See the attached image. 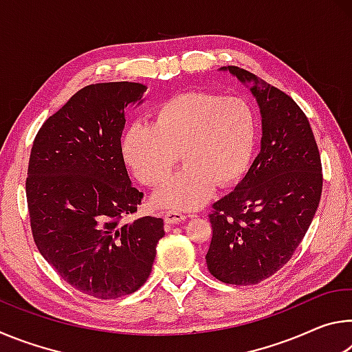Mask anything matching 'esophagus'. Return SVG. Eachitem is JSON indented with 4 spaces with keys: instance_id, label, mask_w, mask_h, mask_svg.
I'll return each mask as SVG.
<instances>
[{
    "instance_id": "1",
    "label": "esophagus",
    "mask_w": 352,
    "mask_h": 352,
    "mask_svg": "<svg viewBox=\"0 0 352 352\" xmlns=\"http://www.w3.org/2000/svg\"><path fill=\"white\" fill-rule=\"evenodd\" d=\"M184 219H186V216H184V214L180 211H168L164 214V222L170 223V225L180 223Z\"/></svg>"
}]
</instances>
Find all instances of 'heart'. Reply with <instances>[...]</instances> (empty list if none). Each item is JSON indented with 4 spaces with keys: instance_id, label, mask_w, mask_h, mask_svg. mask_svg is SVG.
<instances>
[{
    "instance_id": "1",
    "label": "heart",
    "mask_w": 352,
    "mask_h": 352,
    "mask_svg": "<svg viewBox=\"0 0 352 352\" xmlns=\"http://www.w3.org/2000/svg\"><path fill=\"white\" fill-rule=\"evenodd\" d=\"M256 144L253 110L241 98L183 93L153 113L151 126L133 124L122 135V155L141 183L160 188L178 160L182 170L153 197L169 210L204 206L216 189L239 180Z\"/></svg>"
}]
</instances>
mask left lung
Returning a JSON list of instances; mask_svg holds the SVG:
<instances>
[{
    "mask_svg": "<svg viewBox=\"0 0 352 352\" xmlns=\"http://www.w3.org/2000/svg\"><path fill=\"white\" fill-rule=\"evenodd\" d=\"M245 85L261 113V151L233 192L214 204L205 256L219 281L258 284L284 264L317 211L323 175L311 124L287 94L239 67H222Z\"/></svg>",
    "mask_w": 352,
    "mask_h": 352,
    "instance_id": "obj_1",
    "label": "left lung"
}]
</instances>
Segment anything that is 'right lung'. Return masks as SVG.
<instances>
[{
    "label": "right lung",
    "instance_id": "obj_1",
    "mask_svg": "<svg viewBox=\"0 0 352 352\" xmlns=\"http://www.w3.org/2000/svg\"><path fill=\"white\" fill-rule=\"evenodd\" d=\"M146 85L94 83L47 118L34 140L26 197L35 245L65 281L115 300L133 294L152 272L163 219L141 217L142 192L127 174L121 136L129 107Z\"/></svg>",
    "mask_w": 352,
    "mask_h": 352
}]
</instances>
